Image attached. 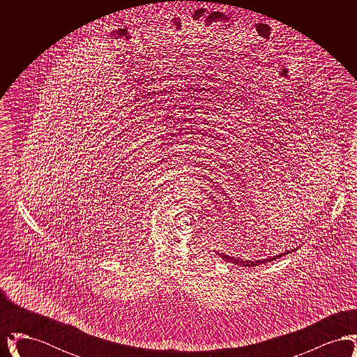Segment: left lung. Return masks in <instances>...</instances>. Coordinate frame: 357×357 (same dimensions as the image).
<instances>
[{"mask_svg": "<svg viewBox=\"0 0 357 357\" xmlns=\"http://www.w3.org/2000/svg\"><path fill=\"white\" fill-rule=\"evenodd\" d=\"M297 250V248L296 249H290V250H287V252H284V253H278V255H273V257H268V258H261V259H255V261H250V259H242V258H237V257H233V255H226V253H222L221 250H215V253L220 255L221 258H223V261H226V262H231V264H236V265H239V266H258V265H262V264H268V262H272L274 259H277V258H280V257H282V255H289V253H291V252H296Z\"/></svg>", "mask_w": 357, "mask_h": 357, "instance_id": "1", "label": "left lung"}]
</instances>
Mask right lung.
<instances>
[{
    "label": "right lung",
    "mask_w": 357,
    "mask_h": 357,
    "mask_svg": "<svg viewBox=\"0 0 357 357\" xmlns=\"http://www.w3.org/2000/svg\"><path fill=\"white\" fill-rule=\"evenodd\" d=\"M75 331H76V332H79V331H77V329H75ZM80 333H82V332H80Z\"/></svg>",
    "instance_id": "add662e5"
}]
</instances>
